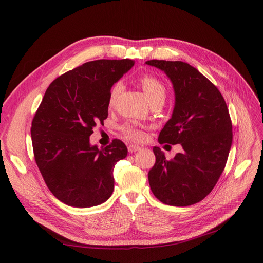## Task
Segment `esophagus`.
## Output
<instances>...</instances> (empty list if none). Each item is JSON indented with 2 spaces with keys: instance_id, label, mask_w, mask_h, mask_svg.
I'll list each match as a JSON object with an SVG mask.
<instances>
[{
  "instance_id": "obj_1",
  "label": "esophagus",
  "mask_w": 263,
  "mask_h": 263,
  "mask_svg": "<svg viewBox=\"0 0 263 263\" xmlns=\"http://www.w3.org/2000/svg\"><path fill=\"white\" fill-rule=\"evenodd\" d=\"M128 150H129V153L133 154V153H136V151L141 150V147H140V146H137V145H133V144H130V145L128 146Z\"/></svg>"
}]
</instances>
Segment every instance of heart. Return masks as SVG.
I'll use <instances>...</instances> for the list:
<instances>
[{"label":"heart","instance_id":"b5f03b06","mask_svg":"<svg viewBox=\"0 0 263 263\" xmlns=\"http://www.w3.org/2000/svg\"><path fill=\"white\" fill-rule=\"evenodd\" d=\"M140 84L148 98L149 102H153L156 100H162L164 101L165 97H166V87L163 84V82L156 78L155 76L151 74H145L140 78ZM123 86L121 82H116L110 88L109 96H108V106H113L115 103V100L118 97V95L121 92ZM121 132L124 134V136L128 137L131 141L141 142L144 140L145 132L143 128L135 122H127L120 128Z\"/></svg>","mask_w":263,"mask_h":263}]
</instances>
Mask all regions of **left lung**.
<instances>
[{
  "instance_id": "obj_1",
  "label": "left lung",
  "mask_w": 263,
  "mask_h": 263,
  "mask_svg": "<svg viewBox=\"0 0 263 263\" xmlns=\"http://www.w3.org/2000/svg\"><path fill=\"white\" fill-rule=\"evenodd\" d=\"M146 64L166 73L175 90L174 112L160 132L159 143L183 148L168 161L154 147L150 189L165 204H194L213 190L226 166L232 144L227 104L213 83L187 63L151 60Z\"/></svg>"
}]
</instances>
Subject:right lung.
I'll return each mask as SVG.
<instances>
[{"instance_id": "1", "label": "right lung", "mask_w": 263, "mask_h": 263, "mask_svg": "<svg viewBox=\"0 0 263 263\" xmlns=\"http://www.w3.org/2000/svg\"><path fill=\"white\" fill-rule=\"evenodd\" d=\"M133 65L128 59L87 62L46 90L32 121L34 157L52 194L68 205L88 208L112 195L115 164L128 149L117 139L99 149L89 136L107 118L110 87Z\"/></svg>"}]
</instances>
